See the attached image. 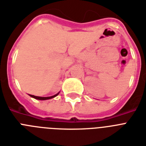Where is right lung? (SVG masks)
<instances>
[{
  "label": "right lung",
  "mask_w": 146,
  "mask_h": 146,
  "mask_svg": "<svg viewBox=\"0 0 146 146\" xmlns=\"http://www.w3.org/2000/svg\"><path fill=\"white\" fill-rule=\"evenodd\" d=\"M58 94H59V92L58 94H54V95L51 96V97H38V96L31 95V94H29V95H30V97H31V98H34V99H36V100H49V99H52V98H55L56 96L58 95Z\"/></svg>",
  "instance_id": "obj_1"
}]
</instances>
